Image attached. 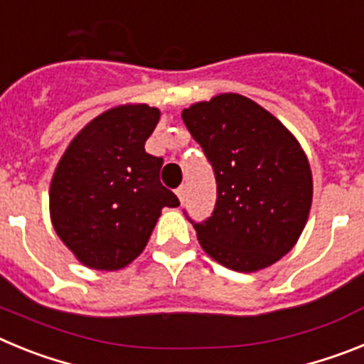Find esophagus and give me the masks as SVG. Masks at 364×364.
<instances>
[{"mask_svg":"<svg viewBox=\"0 0 364 364\" xmlns=\"http://www.w3.org/2000/svg\"><path fill=\"white\" fill-rule=\"evenodd\" d=\"M176 197H178L180 202L186 200V186H180V188L176 189Z\"/></svg>","mask_w":364,"mask_h":364,"instance_id":"34e87169","label":"esophagus"}]
</instances>
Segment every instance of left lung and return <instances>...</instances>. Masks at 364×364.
<instances>
[{
    "label": "left lung",
    "instance_id": "obj_1",
    "mask_svg": "<svg viewBox=\"0 0 364 364\" xmlns=\"http://www.w3.org/2000/svg\"><path fill=\"white\" fill-rule=\"evenodd\" d=\"M182 120L211 164L213 213L189 218L204 252L235 272H257L290 252L311 205L306 154L277 118L246 96H215Z\"/></svg>",
    "mask_w": 364,
    "mask_h": 364
}]
</instances>
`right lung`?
Wrapping results in <instances>:
<instances>
[{
	"instance_id": "obj_1",
	"label": "right lung",
	"mask_w": 364,
	"mask_h": 364,
	"mask_svg": "<svg viewBox=\"0 0 364 364\" xmlns=\"http://www.w3.org/2000/svg\"><path fill=\"white\" fill-rule=\"evenodd\" d=\"M160 111L122 105L87 124L67 147L50 184L58 237L83 264L124 268L146 247L162 208L180 200L160 182L162 156L146 153Z\"/></svg>"
}]
</instances>
